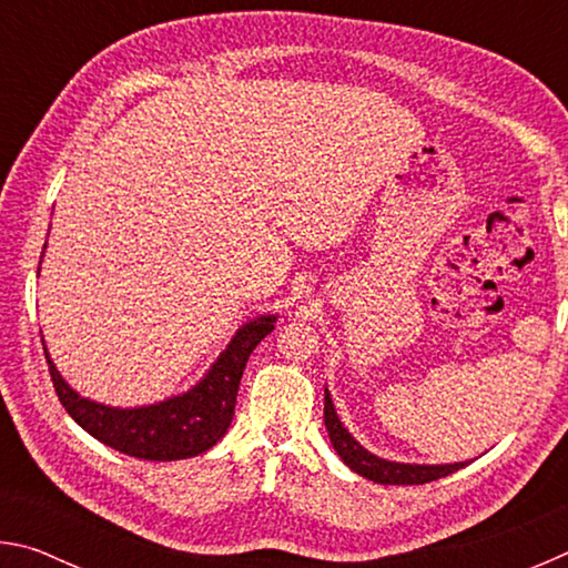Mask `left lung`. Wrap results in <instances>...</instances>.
<instances>
[{
	"instance_id": "obj_1",
	"label": "left lung",
	"mask_w": 568,
	"mask_h": 568,
	"mask_svg": "<svg viewBox=\"0 0 568 568\" xmlns=\"http://www.w3.org/2000/svg\"><path fill=\"white\" fill-rule=\"evenodd\" d=\"M325 428H328L331 444L335 448V454L343 458V464L348 466L355 474L376 480V484L383 486H418V484H428V480L444 478L454 470L464 468L466 464H440V466H426V464H398V460H386L373 456L371 450H365L358 440H355L348 428L343 426L338 413L333 408L331 393L325 388Z\"/></svg>"
}]
</instances>
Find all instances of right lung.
Listing matches in <instances>:
<instances>
[{
	"mask_svg": "<svg viewBox=\"0 0 568 568\" xmlns=\"http://www.w3.org/2000/svg\"><path fill=\"white\" fill-rule=\"evenodd\" d=\"M273 328L275 315H261L245 323L210 365L203 381L180 396L140 408H112L82 398L54 368L47 348L44 358L64 410L100 444L142 460H180L205 454L227 434L245 363Z\"/></svg>",
	"mask_w": 568,
	"mask_h": 568,
	"instance_id": "obj_1",
	"label": "right lung"
}]
</instances>
